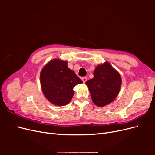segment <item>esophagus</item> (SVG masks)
I'll list each match as a JSON object with an SVG mask.
<instances>
[{"label": "esophagus", "mask_w": 155, "mask_h": 155, "mask_svg": "<svg viewBox=\"0 0 155 155\" xmlns=\"http://www.w3.org/2000/svg\"><path fill=\"white\" fill-rule=\"evenodd\" d=\"M81 79H82V81H83V82L85 83L86 81H87V78H85V77H83L82 78H81Z\"/></svg>", "instance_id": "34e87169"}]
</instances>
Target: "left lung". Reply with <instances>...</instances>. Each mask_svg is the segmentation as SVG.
I'll return each instance as SVG.
<instances>
[{"instance_id": "8db88e82", "label": "left lung", "mask_w": 155, "mask_h": 155, "mask_svg": "<svg viewBox=\"0 0 155 155\" xmlns=\"http://www.w3.org/2000/svg\"><path fill=\"white\" fill-rule=\"evenodd\" d=\"M86 85L91 92L92 102L103 107L113 102L120 91L121 78L119 72L109 62L96 67L94 78L87 81Z\"/></svg>"}]
</instances>
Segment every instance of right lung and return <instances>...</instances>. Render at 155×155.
<instances>
[{"instance_id":"right-lung-1","label":"right lung","mask_w":155,"mask_h":155,"mask_svg":"<svg viewBox=\"0 0 155 155\" xmlns=\"http://www.w3.org/2000/svg\"><path fill=\"white\" fill-rule=\"evenodd\" d=\"M67 61L54 59L46 63L40 73V83L45 97L58 106H64L72 100L74 87L82 83Z\"/></svg>"}]
</instances>
